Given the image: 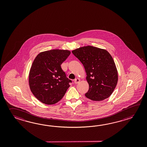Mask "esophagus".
I'll return each mask as SVG.
<instances>
[{
  "mask_svg": "<svg viewBox=\"0 0 147 147\" xmlns=\"http://www.w3.org/2000/svg\"><path fill=\"white\" fill-rule=\"evenodd\" d=\"M74 82H75V84H77L80 82V79L79 78H76V79H75Z\"/></svg>",
  "mask_w": 147,
  "mask_h": 147,
  "instance_id": "obj_1",
  "label": "esophagus"
}]
</instances>
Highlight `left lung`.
Here are the masks:
<instances>
[{
    "instance_id": "left-lung-1",
    "label": "left lung",
    "mask_w": 147,
    "mask_h": 147,
    "mask_svg": "<svg viewBox=\"0 0 147 147\" xmlns=\"http://www.w3.org/2000/svg\"><path fill=\"white\" fill-rule=\"evenodd\" d=\"M72 53L84 66L89 90L85 96L93 101L105 100L113 94L118 75L113 57L106 50L91 46L80 47Z\"/></svg>"
}]
</instances>
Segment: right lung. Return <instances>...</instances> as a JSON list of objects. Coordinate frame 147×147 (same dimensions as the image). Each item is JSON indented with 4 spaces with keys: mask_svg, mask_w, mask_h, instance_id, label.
<instances>
[{
    "mask_svg": "<svg viewBox=\"0 0 147 147\" xmlns=\"http://www.w3.org/2000/svg\"><path fill=\"white\" fill-rule=\"evenodd\" d=\"M70 53L69 50L53 49L41 52L35 58L29 71V84L41 102L55 104L66 94L71 80L66 77L61 65Z\"/></svg>",
    "mask_w": 147,
    "mask_h": 147,
    "instance_id": "add662e5",
    "label": "right lung"
}]
</instances>
